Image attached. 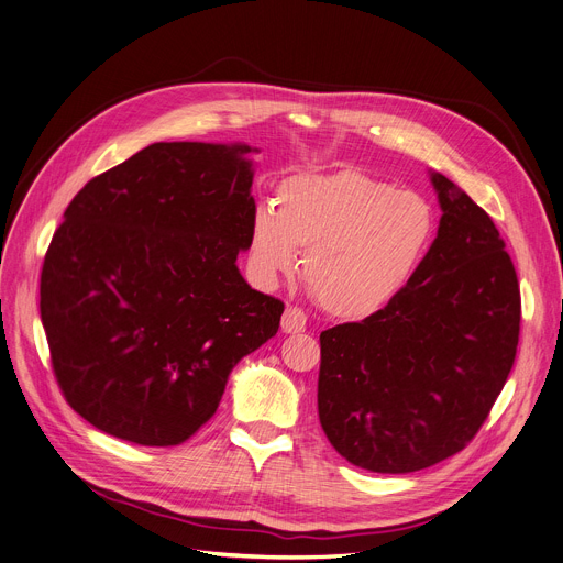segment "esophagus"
Instances as JSON below:
<instances>
[{
    "label": "esophagus",
    "mask_w": 563,
    "mask_h": 563,
    "mask_svg": "<svg viewBox=\"0 0 563 563\" xmlns=\"http://www.w3.org/2000/svg\"><path fill=\"white\" fill-rule=\"evenodd\" d=\"M282 329L286 334H297L305 332L307 329V313L297 307H286L284 316H282Z\"/></svg>",
    "instance_id": "esophagus-1"
}]
</instances>
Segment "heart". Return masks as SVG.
<instances>
[{
	"instance_id": "b5f03b06",
	"label": "heart",
	"mask_w": 563,
	"mask_h": 563,
	"mask_svg": "<svg viewBox=\"0 0 563 563\" xmlns=\"http://www.w3.org/2000/svg\"><path fill=\"white\" fill-rule=\"evenodd\" d=\"M275 205L258 207L250 224L254 279L277 284L307 252V286L327 313L345 320L371 318L398 300L437 231L422 195L358 170L288 177Z\"/></svg>"
}]
</instances>
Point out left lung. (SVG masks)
<instances>
[{"label": "left lung", "mask_w": 563, "mask_h": 563, "mask_svg": "<svg viewBox=\"0 0 563 563\" xmlns=\"http://www.w3.org/2000/svg\"><path fill=\"white\" fill-rule=\"evenodd\" d=\"M439 234L405 292L320 334L318 416L350 464L413 473L464 450L516 358L520 288L500 231L441 173Z\"/></svg>", "instance_id": "obj_1"}]
</instances>
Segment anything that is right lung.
Wrapping results in <instances>:
<instances>
[{
	"mask_svg": "<svg viewBox=\"0 0 563 563\" xmlns=\"http://www.w3.org/2000/svg\"><path fill=\"white\" fill-rule=\"evenodd\" d=\"M245 143H154L90 179L45 254L41 318L68 405L139 445L190 439L284 305L236 256L256 213Z\"/></svg>",
	"mask_w": 563,
	"mask_h": 563,
	"instance_id": "add662e5",
	"label": "right lung"
}]
</instances>
